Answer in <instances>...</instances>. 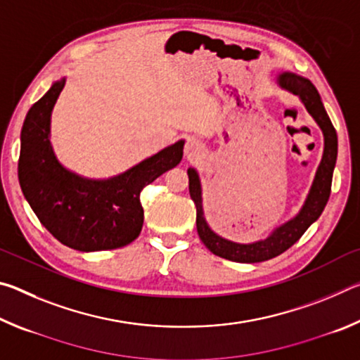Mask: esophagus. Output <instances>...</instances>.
<instances>
[{
	"instance_id": "34e87169",
	"label": "esophagus",
	"mask_w": 360,
	"mask_h": 360,
	"mask_svg": "<svg viewBox=\"0 0 360 360\" xmlns=\"http://www.w3.org/2000/svg\"><path fill=\"white\" fill-rule=\"evenodd\" d=\"M203 152V146H202V143H198L197 139H188L187 141V144H186V155L188 157V158H193V157H197L198 154H202Z\"/></svg>"
}]
</instances>
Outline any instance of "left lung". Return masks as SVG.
<instances>
[{
	"instance_id": "obj_1",
	"label": "left lung",
	"mask_w": 360,
	"mask_h": 360,
	"mask_svg": "<svg viewBox=\"0 0 360 360\" xmlns=\"http://www.w3.org/2000/svg\"><path fill=\"white\" fill-rule=\"evenodd\" d=\"M279 84H281L283 89H288L289 92L300 96L304 108L308 109V112L313 115V119L318 122L322 133H324V155H322L321 165L318 168V173H316L307 203H304L297 217L283 225V227H279L266 240L252 243V245H238V243L224 240L208 227L203 217L202 188H200L197 172L193 168L187 172L188 192H191L195 208H197V230L200 240L203 241V245L212 254L233 262H241V264H255V262L270 260L288 251L292 245H295L302 238V235L308 230L309 225L321 216L332 191V176L335 162H337L338 139L337 131H335L324 105H322L318 90L308 79L290 75V72H284V75L279 76Z\"/></svg>"
}]
</instances>
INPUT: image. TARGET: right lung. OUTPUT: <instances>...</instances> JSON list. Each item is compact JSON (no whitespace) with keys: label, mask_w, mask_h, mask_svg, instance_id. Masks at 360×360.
<instances>
[{"label":"right lung","mask_w":360,"mask_h":360,"mask_svg":"<svg viewBox=\"0 0 360 360\" xmlns=\"http://www.w3.org/2000/svg\"><path fill=\"white\" fill-rule=\"evenodd\" d=\"M65 79L30 108L22 127L19 181L39 222L77 251H106L130 245L143 227V188L174 168L182 158L178 141L146 158L124 174L108 181H89L60 165L49 143L51 112Z\"/></svg>","instance_id":"obj_1"}]
</instances>
